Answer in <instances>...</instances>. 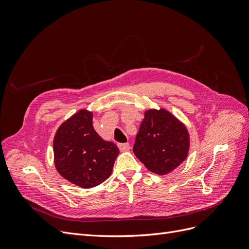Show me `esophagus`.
Listing matches in <instances>:
<instances>
[{"label": "esophagus", "mask_w": 249, "mask_h": 249, "mask_svg": "<svg viewBox=\"0 0 249 249\" xmlns=\"http://www.w3.org/2000/svg\"><path fill=\"white\" fill-rule=\"evenodd\" d=\"M118 148L120 152H126V150L130 149V144L129 143H119Z\"/></svg>", "instance_id": "34e87169"}]
</instances>
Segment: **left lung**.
<instances>
[{"mask_svg": "<svg viewBox=\"0 0 249 249\" xmlns=\"http://www.w3.org/2000/svg\"><path fill=\"white\" fill-rule=\"evenodd\" d=\"M189 147V132L172 113L164 108L144 112L133 152L149 171L167 175L186 160Z\"/></svg>", "mask_w": 249, "mask_h": 249, "instance_id": "obj_1", "label": "left lung"}]
</instances>
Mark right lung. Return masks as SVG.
Wrapping results in <instances>:
<instances>
[{
	"instance_id": "right-lung-1",
	"label": "right lung",
	"mask_w": 249,
	"mask_h": 249,
	"mask_svg": "<svg viewBox=\"0 0 249 249\" xmlns=\"http://www.w3.org/2000/svg\"><path fill=\"white\" fill-rule=\"evenodd\" d=\"M93 113L81 109L55 134L54 163L60 176L81 188H93L112 173L119 154L116 144L104 140L92 125Z\"/></svg>"
}]
</instances>
